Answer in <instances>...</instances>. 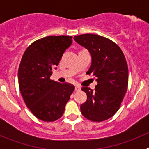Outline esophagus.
Segmentation results:
<instances>
[{"label":"esophagus","instance_id":"obj_1","mask_svg":"<svg viewBox=\"0 0 149 149\" xmlns=\"http://www.w3.org/2000/svg\"><path fill=\"white\" fill-rule=\"evenodd\" d=\"M81 90V86L79 85H76L75 86V91H80Z\"/></svg>","mask_w":149,"mask_h":149}]
</instances>
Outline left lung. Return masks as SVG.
I'll use <instances>...</instances> for the list:
<instances>
[{
    "instance_id": "obj_1",
    "label": "left lung",
    "mask_w": 149,
    "mask_h": 149,
    "mask_svg": "<svg viewBox=\"0 0 149 149\" xmlns=\"http://www.w3.org/2000/svg\"><path fill=\"white\" fill-rule=\"evenodd\" d=\"M76 42L89 50L92 64L86 74L96 77L94 90L81 88L87 99L81 105L86 119L96 122L111 118L118 111L128 85V68L123 52L110 39L96 34L74 37Z\"/></svg>"
}]
</instances>
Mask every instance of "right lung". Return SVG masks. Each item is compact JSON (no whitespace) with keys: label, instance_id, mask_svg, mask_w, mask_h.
I'll return each instance as SVG.
<instances>
[{"label":"right lung","instance_id":"1","mask_svg":"<svg viewBox=\"0 0 149 149\" xmlns=\"http://www.w3.org/2000/svg\"><path fill=\"white\" fill-rule=\"evenodd\" d=\"M72 36H46L35 41L24 51L18 67V86L24 103L37 119L54 122L63 116L74 89L71 84L51 80Z\"/></svg>","mask_w":149,"mask_h":149}]
</instances>
